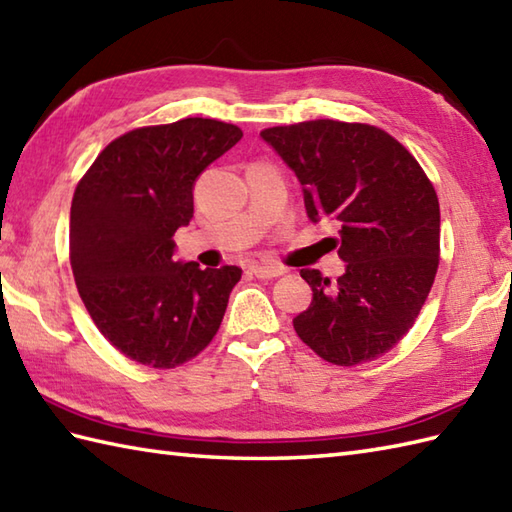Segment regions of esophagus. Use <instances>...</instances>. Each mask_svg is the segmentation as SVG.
I'll list each match as a JSON object with an SVG mask.
<instances>
[{
  "instance_id": "34e87169",
  "label": "esophagus",
  "mask_w": 512,
  "mask_h": 512,
  "mask_svg": "<svg viewBox=\"0 0 512 512\" xmlns=\"http://www.w3.org/2000/svg\"><path fill=\"white\" fill-rule=\"evenodd\" d=\"M250 273L259 279H273V277L284 275V268L277 264H253L250 266Z\"/></svg>"
}]
</instances>
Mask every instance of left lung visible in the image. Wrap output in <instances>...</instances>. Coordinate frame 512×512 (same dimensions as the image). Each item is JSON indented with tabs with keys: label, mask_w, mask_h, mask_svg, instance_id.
I'll list each match as a JSON object with an SVG mask.
<instances>
[{
	"label": "left lung",
	"mask_w": 512,
	"mask_h": 512,
	"mask_svg": "<svg viewBox=\"0 0 512 512\" xmlns=\"http://www.w3.org/2000/svg\"><path fill=\"white\" fill-rule=\"evenodd\" d=\"M259 136L295 171L310 220L341 224L345 273L336 284L301 270L312 303L292 319L299 339L334 365L374 361L409 332L436 279V189L416 158L372 125L325 118Z\"/></svg>",
	"instance_id": "left-lung-1"
}]
</instances>
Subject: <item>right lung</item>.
Returning <instances> with one entry per match:
<instances>
[{"instance_id":"obj_1","label":"right lung","mask_w":512,"mask_h":512,"mask_svg":"<svg viewBox=\"0 0 512 512\" xmlns=\"http://www.w3.org/2000/svg\"><path fill=\"white\" fill-rule=\"evenodd\" d=\"M242 136L213 118L140 127L112 140L74 191L76 288L96 328L136 363H187L220 328L242 268L180 262L173 233L191 220L195 180Z\"/></svg>"}]
</instances>
